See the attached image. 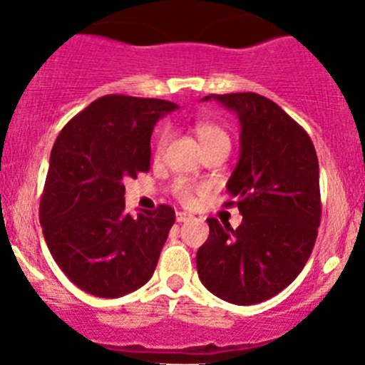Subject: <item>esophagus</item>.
<instances>
[{
    "instance_id": "34e87169",
    "label": "esophagus",
    "mask_w": 365,
    "mask_h": 365,
    "mask_svg": "<svg viewBox=\"0 0 365 365\" xmlns=\"http://www.w3.org/2000/svg\"><path fill=\"white\" fill-rule=\"evenodd\" d=\"M190 214H187V212H176V221H178V223H183V221H189L190 220Z\"/></svg>"
}]
</instances>
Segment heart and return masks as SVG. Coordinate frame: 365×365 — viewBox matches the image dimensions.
I'll return each mask as SVG.
<instances>
[{
	"label": "heart",
	"mask_w": 365,
	"mask_h": 365,
	"mask_svg": "<svg viewBox=\"0 0 365 365\" xmlns=\"http://www.w3.org/2000/svg\"><path fill=\"white\" fill-rule=\"evenodd\" d=\"M194 133L198 136V142L200 145L203 148V151H209V149L214 148H230V138H229V133L225 131L223 125H220L217 122L212 120H198L194 124ZM165 142H167V135L165 133H160L158 135V140H156L155 145V156L160 158L165 149ZM200 189V187L192 185L189 180L185 178H178L175 183H173V192H175L176 198L180 200L182 203H192L194 200V190Z\"/></svg>",
	"instance_id": "obj_1"
}]
</instances>
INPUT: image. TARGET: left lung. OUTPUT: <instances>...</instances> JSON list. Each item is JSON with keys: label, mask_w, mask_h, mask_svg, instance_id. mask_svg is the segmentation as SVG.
<instances>
[{"label": "left lung", "mask_w": 365, "mask_h": 365, "mask_svg": "<svg viewBox=\"0 0 365 365\" xmlns=\"http://www.w3.org/2000/svg\"><path fill=\"white\" fill-rule=\"evenodd\" d=\"M236 111L241 155L227 190L243 221L209 217L198 248L200 281L216 297L257 304L290 284L312 255L321 225L319 160L308 133L259 93L207 95Z\"/></svg>", "instance_id": "1"}]
</instances>
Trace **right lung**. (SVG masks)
<instances>
[{"label":"right lung","mask_w":365,"mask_h":365,"mask_svg":"<svg viewBox=\"0 0 365 365\" xmlns=\"http://www.w3.org/2000/svg\"><path fill=\"white\" fill-rule=\"evenodd\" d=\"M176 108L160 98L104 95L57 136L39 221L53 261L86 294L122 297L155 272L175 209L158 205L133 217L124 182L149 171L153 129Z\"/></svg>","instance_id":"1"}]
</instances>
